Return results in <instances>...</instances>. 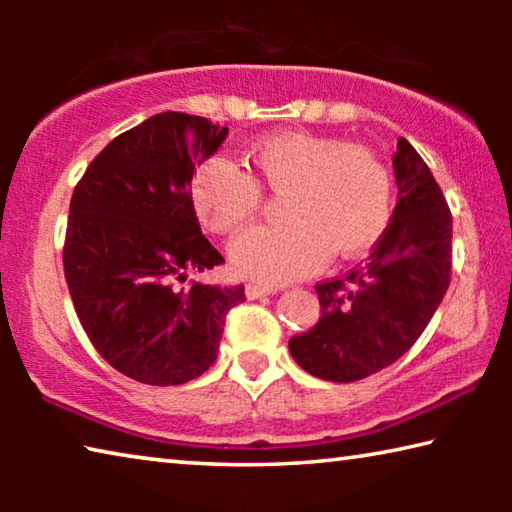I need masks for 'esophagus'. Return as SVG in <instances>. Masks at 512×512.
I'll use <instances>...</instances> for the list:
<instances>
[{"mask_svg": "<svg viewBox=\"0 0 512 512\" xmlns=\"http://www.w3.org/2000/svg\"><path fill=\"white\" fill-rule=\"evenodd\" d=\"M273 293H277L275 284H264V282H250V284H246V296L250 300L264 298V296H273Z\"/></svg>", "mask_w": 512, "mask_h": 512, "instance_id": "obj_1", "label": "esophagus"}]
</instances>
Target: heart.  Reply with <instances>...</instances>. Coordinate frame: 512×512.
I'll return each instance as SVG.
<instances>
[{
	"label": "heart",
	"instance_id": "1",
	"mask_svg": "<svg viewBox=\"0 0 512 512\" xmlns=\"http://www.w3.org/2000/svg\"><path fill=\"white\" fill-rule=\"evenodd\" d=\"M258 183L284 192L287 223L257 225L230 246L235 271L266 284L314 273L329 250L354 257L384 235L393 212L391 173L375 153L311 133H275L248 146ZM235 164L212 158L196 171L194 207L214 232H235L253 219L262 192Z\"/></svg>",
	"mask_w": 512,
	"mask_h": 512
}]
</instances>
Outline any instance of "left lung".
<instances>
[{"label":"left lung","instance_id":"obj_1","mask_svg":"<svg viewBox=\"0 0 512 512\" xmlns=\"http://www.w3.org/2000/svg\"><path fill=\"white\" fill-rule=\"evenodd\" d=\"M397 205L370 257L341 280L316 284L320 318L289 341L309 375L359 381L391 366L436 314L452 271V214L418 151L393 155Z\"/></svg>","mask_w":512,"mask_h":512}]
</instances>
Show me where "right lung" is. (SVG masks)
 Masks as SVG:
<instances>
[{"instance_id":"1","label":"right lung","mask_w":512,"mask_h":512,"mask_svg":"<svg viewBox=\"0 0 512 512\" xmlns=\"http://www.w3.org/2000/svg\"><path fill=\"white\" fill-rule=\"evenodd\" d=\"M228 126L160 112L115 137L85 169L69 203L65 280L94 348L121 375L178 386L212 366L244 287L187 282L223 257L201 232L194 167Z\"/></svg>"}]
</instances>
